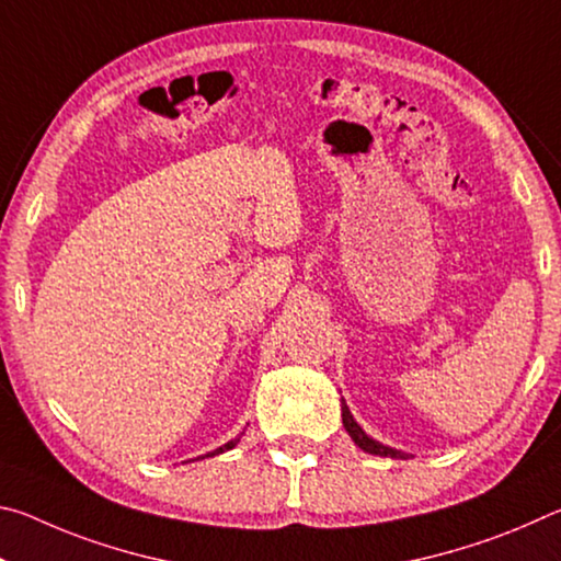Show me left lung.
Wrapping results in <instances>:
<instances>
[{"label":"left lung","mask_w":561,"mask_h":561,"mask_svg":"<svg viewBox=\"0 0 561 561\" xmlns=\"http://www.w3.org/2000/svg\"><path fill=\"white\" fill-rule=\"evenodd\" d=\"M341 417H344V428H346V433L351 435V438H354V443L358 445L360 450H366V453H371V455H383V458H388V455H391V458H403L401 450L386 448V445L376 443L374 438H368V435H366L364 431H360V425L354 421V415H351L346 403L341 405Z\"/></svg>","instance_id":"obj_1"}]
</instances>
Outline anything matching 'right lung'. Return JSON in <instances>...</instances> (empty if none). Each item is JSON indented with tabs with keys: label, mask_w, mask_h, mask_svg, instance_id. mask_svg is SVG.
Listing matches in <instances>:
<instances>
[{
	"label": "right lung",
	"mask_w": 561,
	"mask_h": 561,
	"mask_svg": "<svg viewBox=\"0 0 561 561\" xmlns=\"http://www.w3.org/2000/svg\"><path fill=\"white\" fill-rule=\"evenodd\" d=\"M237 443H240V438H234V440H230V443H227V445H222V448H217V450H213L210 455H217V453H225V450H232Z\"/></svg>",
	"instance_id": "1"
}]
</instances>
